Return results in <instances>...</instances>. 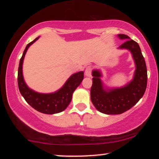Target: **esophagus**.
I'll list each match as a JSON object with an SVG mask.
<instances>
[{"mask_svg": "<svg viewBox=\"0 0 159 159\" xmlns=\"http://www.w3.org/2000/svg\"><path fill=\"white\" fill-rule=\"evenodd\" d=\"M91 72H92V67L87 66L85 69V75L87 77H91Z\"/></svg>", "mask_w": 159, "mask_h": 159, "instance_id": "34e87169", "label": "esophagus"}]
</instances>
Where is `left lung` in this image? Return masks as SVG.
I'll return each instance as SVG.
<instances>
[{
  "instance_id": "left-lung-1",
  "label": "left lung",
  "mask_w": 159,
  "mask_h": 159,
  "mask_svg": "<svg viewBox=\"0 0 159 159\" xmlns=\"http://www.w3.org/2000/svg\"><path fill=\"white\" fill-rule=\"evenodd\" d=\"M120 39H125L119 49H126L132 54L135 64L134 77L121 87H107L104 85L102 72H92L93 85L90 90L92 103L96 109L105 114H120L134 106L143 96L147 84V70L140 46L127 35L118 34Z\"/></svg>"
}]
</instances>
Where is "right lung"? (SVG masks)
<instances>
[{"instance_id": "obj_1", "label": "right lung", "mask_w": 159, "mask_h": 159, "mask_svg": "<svg viewBox=\"0 0 159 159\" xmlns=\"http://www.w3.org/2000/svg\"><path fill=\"white\" fill-rule=\"evenodd\" d=\"M39 38V36L27 44L24 51L22 57L20 59L18 70V85L21 96L35 110L45 114H57L64 111L68 107L72 100L74 91L83 81L84 72L81 71L72 74L61 89L52 93H41L28 87L23 77L22 66L24 58L29 47Z\"/></svg>"}]
</instances>
